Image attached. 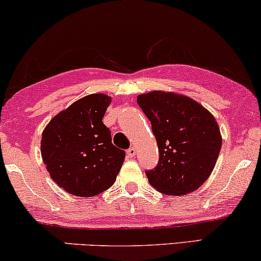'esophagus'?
<instances>
[{
	"label": "esophagus",
	"mask_w": 261,
	"mask_h": 261,
	"mask_svg": "<svg viewBox=\"0 0 261 261\" xmlns=\"http://www.w3.org/2000/svg\"><path fill=\"white\" fill-rule=\"evenodd\" d=\"M135 154H137V149L134 147H130L127 149V155L129 156V158H133V156H135Z\"/></svg>",
	"instance_id": "34e87169"
}]
</instances>
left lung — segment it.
<instances>
[{
	"instance_id": "left-lung-1",
	"label": "left lung",
	"mask_w": 261,
	"mask_h": 261,
	"mask_svg": "<svg viewBox=\"0 0 261 261\" xmlns=\"http://www.w3.org/2000/svg\"><path fill=\"white\" fill-rule=\"evenodd\" d=\"M137 102L149 122L159 149L149 184L166 195H187L208 179L220 154L222 138L214 116L194 99L152 91Z\"/></svg>"
}]
</instances>
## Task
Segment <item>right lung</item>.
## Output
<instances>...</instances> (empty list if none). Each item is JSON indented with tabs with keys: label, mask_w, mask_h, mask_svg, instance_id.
I'll return each mask as SVG.
<instances>
[{
	"label": "right lung",
	"mask_w": 261,
	"mask_h": 261,
	"mask_svg": "<svg viewBox=\"0 0 261 261\" xmlns=\"http://www.w3.org/2000/svg\"><path fill=\"white\" fill-rule=\"evenodd\" d=\"M112 98L92 94L49 121L42 132L41 156L49 176L69 194L91 197L115 183L124 156L102 122Z\"/></svg>",
	"instance_id": "add662e5"
}]
</instances>
